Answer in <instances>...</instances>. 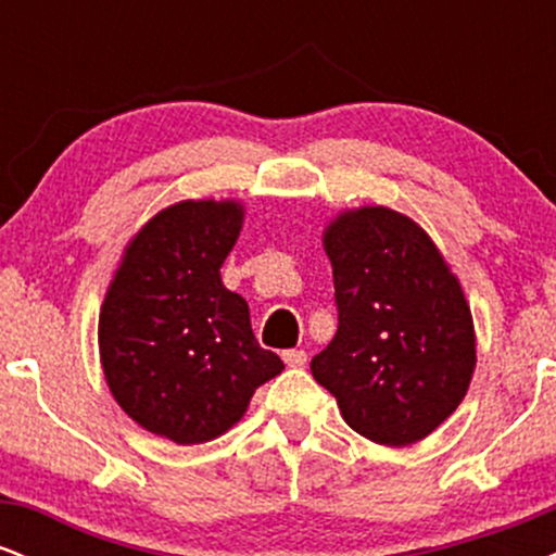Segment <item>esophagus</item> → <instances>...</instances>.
Masks as SVG:
<instances>
[{"label":"esophagus","mask_w":556,"mask_h":556,"mask_svg":"<svg viewBox=\"0 0 556 556\" xmlns=\"http://www.w3.org/2000/svg\"><path fill=\"white\" fill-rule=\"evenodd\" d=\"M282 358L290 368H300V366H305V363H308V353H305V350H287Z\"/></svg>","instance_id":"1"}]
</instances>
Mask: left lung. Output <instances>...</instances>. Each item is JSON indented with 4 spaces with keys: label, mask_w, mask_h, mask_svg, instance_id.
Returning <instances> with one entry per match:
<instances>
[{
    "label": "left lung",
    "mask_w": 556,
    "mask_h": 556,
    "mask_svg": "<svg viewBox=\"0 0 556 556\" xmlns=\"http://www.w3.org/2000/svg\"><path fill=\"white\" fill-rule=\"evenodd\" d=\"M321 240L340 327L311 374L361 437L416 444L457 410L476 371L460 279L418 222L387 206L344 208Z\"/></svg>",
    "instance_id": "left-lung-1"
}]
</instances>
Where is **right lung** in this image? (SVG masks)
I'll return each mask as SVG.
<instances>
[{
	"instance_id": "right-lung-1",
	"label": "right lung",
	"mask_w": 556,
	"mask_h": 556,
	"mask_svg": "<svg viewBox=\"0 0 556 556\" xmlns=\"http://www.w3.org/2000/svg\"><path fill=\"white\" fill-rule=\"evenodd\" d=\"M242 219L238 198L162 208L127 240L101 303L99 355L112 397L140 429L175 444L227 433L285 368L253 337L245 298L222 282Z\"/></svg>"
}]
</instances>
